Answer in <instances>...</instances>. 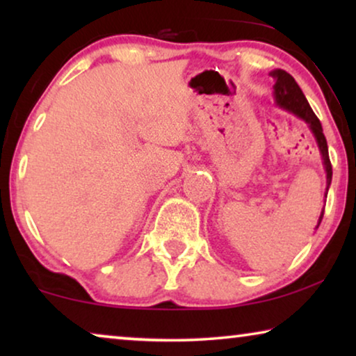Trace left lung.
<instances>
[{
  "label": "left lung",
  "instance_id": "left-lung-1",
  "mask_svg": "<svg viewBox=\"0 0 356 356\" xmlns=\"http://www.w3.org/2000/svg\"><path fill=\"white\" fill-rule=\"evenodd\" d=\"M272 76L275 77L277 82L274 86V94H275V100L280 106H284L289 111H293L296 116L303 118L306 123L309 124V128L313 129V133L316 136V140H318L319 150L323 154V160H324V167H325V173H327V189L330 184V179H332V165H330V159H329V150H327V140H325V136L323 133V126H321V121L318 116L314 115V111L311 110V106L306 100V97L303 92H301L300 86L296 84V81L291 77L286 71L282 70H275L270 72ZM324 212H321L319 222L323 220Z\"/></svg>",
  "mask_w": 356,
  "mask_h": 356
}]
</instances>
